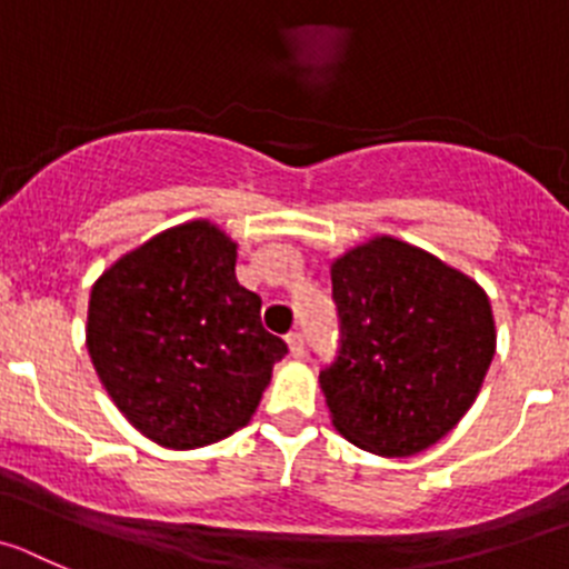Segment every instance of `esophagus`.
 Wrapping results in <instances>:
<instances>
[{"label":"esophagus","instance_id":"34e87169","mask_svg":"<svg viewBox=\"0 0 569 569\" xmlns=\"http://www.w3.org/2000/svg\"><path fill=\"white\" fill-rule=\"evenodd\" d=\"M286 342H289V353L295 359L302 357V345H306V339H302L300 331H291L289 337H286Z\"/></svg>","mask_w":569,"mask_h":569}]
</instances>
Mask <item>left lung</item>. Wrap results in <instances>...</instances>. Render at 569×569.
<instances>
[{"label":"left lung","mask_w":569,"mask_h":569,"mask_svg":"<svg viewBox=\"0 0 569 569\" xmlns=\"http://www.w3.org/2000/svg\"><path fill=\"white\" fill-rule=\"evenodd\" d=\"M337 359L320 370L331 423L381 458L438 443L475 405L497 348L488 295L435 254L376 236L331 263Z\"/></svg>","instance_id":"1"}]
</instances>
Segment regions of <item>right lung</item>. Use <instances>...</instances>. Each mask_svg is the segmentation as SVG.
<instances>
[{"mask_svg": "<svg viewBox=\"0 0 569 569\" xmlns=\"http://www.w3.org/2000/svg\"><path fill=\"white\" fill-rule=\"evenodd\" d=\"M236 249L210 221H188L114 260L89 295L98 379L164 449H199L247 427L289 353L260 326V297L238 283Z\"/></svg>", "mask_w": 569, "mask_h": 569, "instance_id": "add662e5", "label": "right lung"}]
</instances>
